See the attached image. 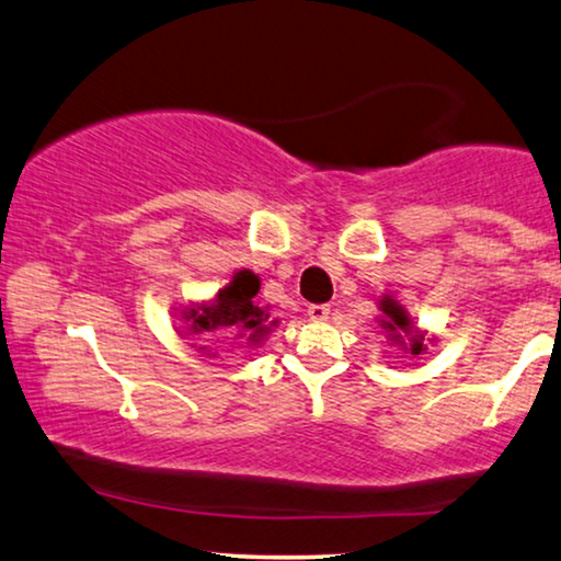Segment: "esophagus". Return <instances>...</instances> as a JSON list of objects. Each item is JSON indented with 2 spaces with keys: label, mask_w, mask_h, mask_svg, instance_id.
<instances>
[{
  "label": "esophagus",
  "mask_w": 561,
  "mask_h": 561,
  "mask_svg": "<svg viewBox=\"0 0 561 561\" xmlns=\"http://www.w3.org/2000/svg\"><path fill=\"white\" fill-rule=\"evenodd\" d=\"M307 314H310V320L322 322V320H328L330 307L328 305H310V307H307Z\"/></svg>",
  "instance_id": "1"
}]
</instances>
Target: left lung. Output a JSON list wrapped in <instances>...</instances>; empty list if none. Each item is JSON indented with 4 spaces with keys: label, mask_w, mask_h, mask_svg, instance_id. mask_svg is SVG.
Returning a JSON list of instances; mask_svg holds the SVG:
<instances>
[{
    "label": "left lung",
    "mask_w": 561,
    "mask_h": 561,
    "mask_svg": "<svg viewBox=\"0 0 561 561\" xmlns=\"http://www.w3.org/2000/svg\"><path fill=\"white\" fill-rule=\"evenodd\" d=\"M383 312L389 314V322H386V328H389L393 335L409 333L407 314L397 302H393V299H383ZM397 337H401V335H397ZM422 341H424V337H412V348H409V351H412V356H420V353H422Z\"/></svg>",
    "instance_id": "8db88e82"
}]
</instances>
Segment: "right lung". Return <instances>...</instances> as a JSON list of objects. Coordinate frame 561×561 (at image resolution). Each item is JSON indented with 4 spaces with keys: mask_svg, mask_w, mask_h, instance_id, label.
Returning a JSON list of instances; mask_svg holds the SVG:
<instances>
[{
    "mask_svg": "<svg viewBox=\"0 0 561 561\" xmlns=\"http://www.w3.org/2000/svg\"><path fill=\"white\" fill-rule=\"evenodd\" d=\"M259 291V279L251 272H239L236 277L218 291L216 305L191 310L187 322L193 333H210V330L226 328L228 333H249L251 337L264 333L266 314L254 305Z\"/></svg>",
    "mask_w": 561,
    "mask_h": 561,
    "instance_id": "1",
    "label": "right lung"
}]
</instances>
